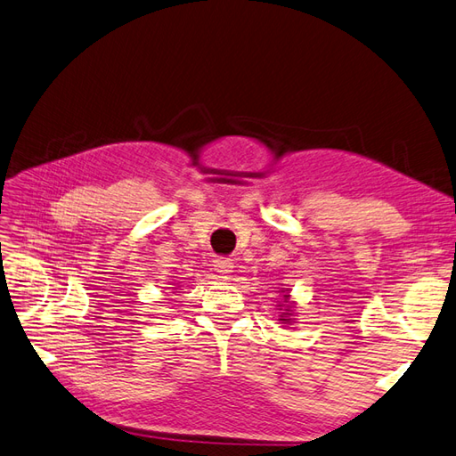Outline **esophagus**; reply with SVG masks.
<instances>
[{
	"label": "esophagus",
	"instance_id": "34e87169",
	"mask_svg": "<svg viewBox=\"0 0 456 456\" xmlns=\"http://www.w3.org/2000/svg\"><path fill=\"white\" fill-rule=\"evenodd\" d=\"M214 267H216L217 273L227 277L229 273H232V267H235V264H232L231 258H216L214 260Z\"/></svg>",
	"mask_w": 456,
	"mask_h": 456
}]
</instances>
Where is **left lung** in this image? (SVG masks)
<instances>
[{
  "instance_id": "left-lung-1",
  "label": "left lung",
  "mask_w": 456,
  "mask_h": 456,
  "mask_svg": "<svg viewBox=\"0 0 456 456\" xmlns=\"http://www.w3.org/2000/svg\"><path fill=\"white\" fill-rule=\"evenodd\" d=\"M281 293H285V290H281ZM283 298H285V302H287V306H285V305H279V306H283V308H285V312L281 314V318H279V322L289 323V322H290V305H289V295H283Z\"/></svg>"
}]
</instances>
